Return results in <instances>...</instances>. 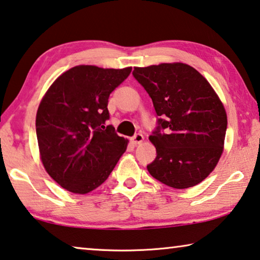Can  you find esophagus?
<instances>
[{"instance_id": "esophagus-1", "label": "esophagus", "mask_w": 260, "mask_h": 260, "mask_svg": "<svg viewBox=\"0 0 260 260\" xmlns=\"http://www.w3.org/2000/svg\"><path fill=\"white\" fill-rule=\"evenodd\" d=\"M143 140H145V138H143L142 134H135L133 138H132V142L134 143V145H140V143L143 142Z\"/></svg>"}]
</instances>
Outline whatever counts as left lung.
Returning a JSON list of instances; mask_svg holds the SVG:
<instances>
[{
    "label": "left lung",
    "instance_id": "8db88e82",
    "mask_svg": "<svg viewBox=\"0 0 260 260\" xmlns=\"http://www.w3.org/2000/svg\"><path fill=\"white\" fill-rule=\"evenodd\" d=\"M133 76L159 117L149 137L157 156L147 166L148 171L170 187L196 186L215 169L223 152L226 113L221 100L209 82L186 63L135 67Z\"/></svg>",
    "mask_w": 260,
    "mask_h": 260
}]
</instances>
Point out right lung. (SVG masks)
Wrapping results in <instances>:
<instances>
[{
    "label": "right lung",
    "mask_w": 260,
    "mask_h": 260,
    "mask_svg": "<svg viewBox=\"0 0 260 260\" xmlns=\"http://www.w3.org/2000/svg\"><path fill=\"white\" fill-rule=\"evenodd\" d=\"M132 67L80 64L56 78L41 100L36 117L40 159L61 187L86 194L108 179L126 151L110 118L109 96Z\"/></svg>",
    "instance_id": "obj_1"
}]
</instances>
